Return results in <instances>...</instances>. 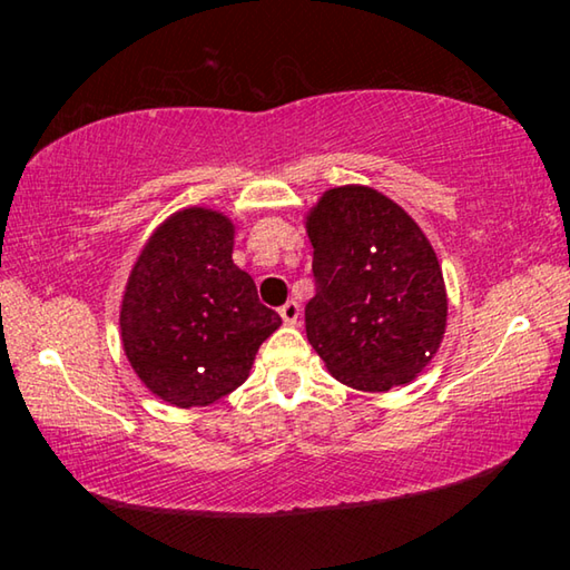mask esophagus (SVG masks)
Segmentation results:
<instances>
[{
	"label": "esophagus",
	"instance_id": "1",
	"mask_svg": "<svg viewBox=\"0 0 570 570\" xmlns=\"http://www.w3.org/2000/svg\"><path fill=\"white\" fill-rule=\"evenodd\" d=\"M298 312H302V308H298L296 302H286L282 308H278V314H282L284 324H296L298 322Z\"/></svg>",
	"mask_w": 570,
	"mask_h": 570
}]
</instances>
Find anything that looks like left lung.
<instances>
[{"mask_svg":"<svg viewBox=\"0 0 570 570\" xmlns=\"http://www.w3.org/2000/svg\"><path fill=\"white\" fill-rule=\"evenodd\" d=\"M316 296L306 336L334 380L404 387L438 354L448 292L438 254L402 206L370 186L322 193L306 214Z\"/></svg>","mask_w":570,"mask_h":570,"instance_id":"obj_1","label":"left lung"}]
</instances>
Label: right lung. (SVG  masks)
Returning a JSON list of instances; mask_svg holds the SVG:
<instances>
[{
    "label": "right lung",
    "instance_id": "obj_1",
    "mask_svg": "<svg viewBox=\"0 0 570 570\" xmlns=\"http://www.w3.org/2000/svg\"><path fill=\"white\" fill-rule=\"evenodd\" d=\"M234 220L220 210L180 208L153 230L130 268L122 352L173 407H206L240 387L258 346L282 326L234 264Z\"/></svg>",
    "mask_w": 570,
    "mask_h": 570
}]
</instances>
